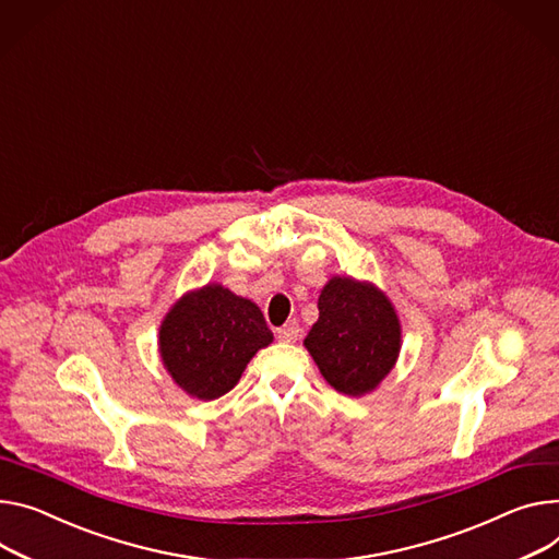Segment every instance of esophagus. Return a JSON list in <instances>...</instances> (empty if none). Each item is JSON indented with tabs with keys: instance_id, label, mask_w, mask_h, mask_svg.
Masks as SVG:
<instances>
[{
	"instance_id": "esophagus-1",
	"label": "esophagus",
	"mask_w": 559,
	"mask_h": 559,
	"mask_svg": "<svg viewBox=\"0 0 559 559\" xmlns=\"http://www.w3.org/2000/svg\"><path fill=\"white\" fill-rule=\"evenodd\" d=\"M275 335L280 342H295L299 337V324L295 320H288L282 329L275 331Z\"/></svg>"
}]
</instances>
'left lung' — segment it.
Masks as SVG:
<instances>
[{
  "label": "left lung",
  "mask_w": 559,
  "mask_h": 559,
  "mask_svg": "<svg viewBox=\"0 0 559 559\" xmlns=\"http://www.w3.org/2000/svg\"><path fill=\"white\" fill-rule=\"evenodd\" d=\"M318 311L305 347L324 380L345 396L373 392L403 345L392 299L371 282L333 275L318 297Z\"/></svg>",
  "instance_id": "8db88e82"
}]
</instances>
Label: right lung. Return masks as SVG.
<instances>
[{
	"mask_svg": "<svg viewBox=\"0 0 559 559\" xmlns=\"http://www.w3.org/2000/svg\"><path fill=\"white\" fill-rule=\"evenodd\" d=\"M271 342L273 333L260 307L222 284L183 293L158 329L163 367L199 401L228 394L252 356Z\"/></svg>",
	"mask_w": 559,
	"mask_h": 559,
	"instance_id": "obj_1",
	"label": "right lung"
}]
</instances>
